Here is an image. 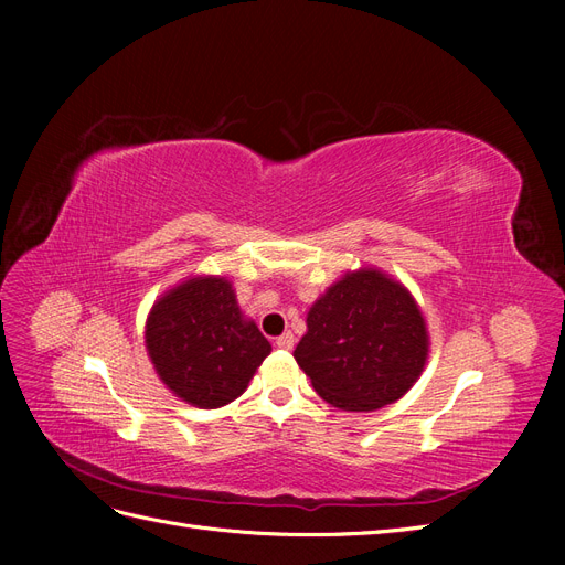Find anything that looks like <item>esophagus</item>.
<instances>
[{
    "mask_svg": "<svg viewBox=\"0 0 565 565\" xmlns=\"http://www.w3.org/2000/svg\"><path fill=\"white\" fill-rule=\"evenodd\" d=\"M295 334L292 332H285V334H280L278 339H276V347L278 349H282V351H292L295 349Z\"/></svg>",
    "mask_w": 565,
    "mask_h": 565,
    "instance_id": "1",
    "label": "esophagus"
}]
</instances>
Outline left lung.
Wrapping results in <instances>:
<instances>
[{
	"mask_svg": "<svg viewBox=\"0 0 565 565\" xmlns=\"http://www.w3.org/2000/svg\"><path fill=\"white\" fill-rule=\"evenodd\" d=\"M295 349L322 401L370 413L403 398L429 355L417 301L377 268H361L328 287L306 318Z\"/></svg>",
	"mask_w": 565,
	"mask_h": 565,
	"instance_id": "1",
	"label": "left lung"
}]
</instances>
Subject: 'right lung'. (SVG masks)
Returning a JSON list of instances; mask_svg holds the SVG:
<instances>
[{
  "label": "right lung",
  "mask_w": 565,
  "mask_h": 565,
  "mask_svg": "<svg viewBox=\"0 0 565 565\" xmlns=\"http://www.w3.org/2000/svg\"><path fill=\"white\" fill-rule=\"evenodd\" d=\"M146 349L158 377L202 409L228 405L270 353L268 339L243 318L226 278H191L148 313Z\"/></svg>",
  "instance_id": "right-lung-1"
}]
</instances>
